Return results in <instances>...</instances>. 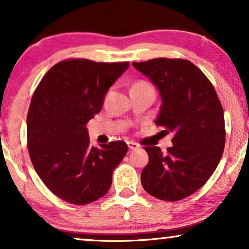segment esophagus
Segmentation results:
<instances>
[{
    "mask_svg": "<svg viewBox=\"0 0 249 249\" xmlns=\"http://www.w3.org/2000/svg\"><path fill=\"white\" fill-rule=\"evenodd\" d=\"M127 146H128V150L132 151V150H137V148L139 147V145L134 142H127Z\"/></svg>",
    "mask_w": 249,
    "mask_h": 249,
    "instance_id": "34e87169",
    "label": "esophagus"
}]
</instances>
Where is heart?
<instances>
[{
  "mask_svg": "<svg viewBox=\"0 0 249 249\" xmlns=\"http://www.w3.org/2000/svg\"><path fill=\"white\" fill-rule=\"evenodd\" d=\"M137 87H141V88H151L150 85H148L147 83H145V82H139V83H136V84H134L132 88H137Z\"/></svg>",
  "mask_w": 249,
  "mask_h": 249,
  "instance_id": "heart-1",
  "label": "heart"
}]
</instances>
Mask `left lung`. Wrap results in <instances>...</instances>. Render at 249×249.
<instances>
[{
	"instance_id": "8db88e82",
	"label": "left lung",
	"mask_w": 249,
	"mask_h": 249,
	"mask_svg": "<svg viewBox=\"0 0 249 249\" xmlns=\"http://www.w3.org/2000/svg\"><path fill=\"white\" fill-rule=\"evenodd\" d=\"M132 65L158 89L161 104L154 123L172 134L173 144L166 153L145 147L148 164L142 185L156 198L178 201L198 191L218 167L226 136L221 103L192 62L154 58Z\"/></svg>"
}]
</instances>
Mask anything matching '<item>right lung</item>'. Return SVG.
<instances>
[{"label": "right lung", "mask_w": 249, "mask_h": 249, "mask_svg": "<svg viewBox=\"0 0 249 249\" xmlns=\"http://www.w3.org/2000/svg\"><path fill=\"white\" fill-rule=\"evenodd\" d=\"M128 65L68 59L53 65L34 92L27 117L29 156L45 186L64 201L87 205L110 190L127 145L91 146L87 124Z\"/></svg>", "instance_id": "obj_1"}]
</instances>
